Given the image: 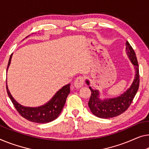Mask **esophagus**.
<instances>
[{"label":"esophagus","mask_w":149,"mask_h":149,"mask_svg":"<svg viewBox=\"0 0 149 149\" xmlns=\"http://www.w3.org/2000/svg\"><path fill=\"white\" fill-rule=\"evenodd\" d=\"M84 83V77L83 76H79L75 79L74 86L76 88H81Z\"/></svg>","instance_id":"34e87169"}]
</instances>
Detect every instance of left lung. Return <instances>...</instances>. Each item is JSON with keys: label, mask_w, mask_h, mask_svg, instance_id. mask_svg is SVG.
<instances>
[{"label": "left lung", "mask_w": 149, "mask_h": 149, "mask_svg": "<svg viewBox=\"0 0 149 149\" xmlns=\"http://www.w3.org/2000/svg\"><path fill=\"white\" fill-rule=\"evenodd\" d=\"M126 54L134 65L136 70L135 78L130 88L124 94L117 97L105 99L104 100H101L99 98L100 93L98 90H93L91 87H89L91 90V96L88 106L91 112L97 117L101 118H111L123 114L130 106L139 90L140 83L139 68L136 53L127 41L126 42ZM86 84L88 85L90 84L88 80H86Z\"/></svg>", "instance_id": "left-lung-1"}]
</instances>
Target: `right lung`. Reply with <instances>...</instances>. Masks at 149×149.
Wrapping results in <instances>:
<instances>
[{
    "instance_id": "add662e5",
    "label": "right lung",
    "mask_w": 149,
    "mask_h": 149,
    "mask_svg": "<svg viewBox=\"0 0 149 149\" xmlns=\"http://www.w3.org/2000/svg\"><path fill=\"white\" fill-rule=\"evenodd\" d=\"M11 57H12V55L10 56L9 60H8L7 70L10 63ZM70 84L63 86L54 95V96L50 101H49L45 105L37 108L25 107L17 103L11 96L7 87V84H6V91L15 108H16L17 112L21 116L33 123L44 124L54 120L60 114L65 105L67 97L70 92Z\"/></svg>"
}]
</instances>
